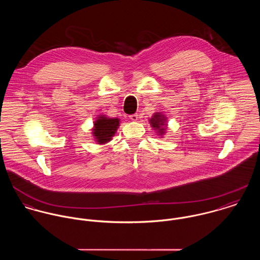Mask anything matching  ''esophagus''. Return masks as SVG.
<instances>
[{"mask_svg": "<svg viewBox=\"0 0 260 260\" xmlns=\"http://www.w3.org/2000/svg\"><path fill=\"white\" fill-rule=\"evenodd\" d=\"M129 118L131 119L132 121H137V119H138V114H137V113L132 114V115H130V116H129Z\"/></svg>", "mask_w": 260, "mask_h": 260, "instance_id": "esophagus-1", "label": "esophagus"}]
</instances>
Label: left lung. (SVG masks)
I'll return each instance as SVG.
<instances>
[{"label":"left lung","instance_id":"8db88e82","mask_svg":"<svg viewBox=\"0 0 260 260\" xmlns=\"http://www.w3.org/2000/svg\"><path fill=\"white\" fill-rule=\"evenodd\" d=\"M149 122H150L151 126L153 127V129L158 133L157 135L163 136L165 134L167 125H168L165 115H163L162 113H159V112L154 113L152 118L149 119Z\"/></svg>","mask_w":260,"mask_h":260}]
</instances>
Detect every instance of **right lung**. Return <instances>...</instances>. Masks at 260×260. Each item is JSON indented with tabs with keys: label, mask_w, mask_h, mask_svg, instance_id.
I'll use <instances>...</instances> for the list:
<instances>
[{
	"label": "right lung",
	"mask_w": 260,
	"mask_h": 260,
	"mask_svg": "<svg viewBox=\"0 0 260 260\" xmlns=\"http://www.w3.org/2000/svg\"><path fill=\"white\" fill-rule=\"evenodd\" d=\"M120 120L118 118H109L105 115H99L94 121L92 128V135L98 144H106L112 140L118 129Z\"/></svg>",
	"instance_id": "1"
}]
</instances>
